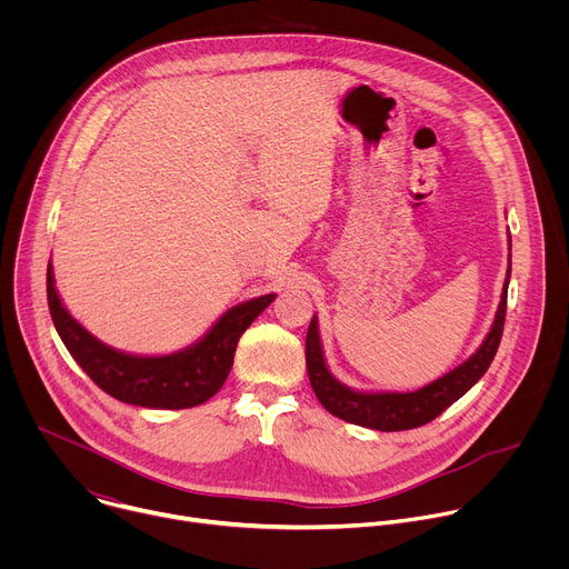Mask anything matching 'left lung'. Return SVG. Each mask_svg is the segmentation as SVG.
<instances>
[{"instance_id": "8db88e82", "label": "left lung", "mask_w": 569, "mask_h": 569, "mask_svg": "<svg viewBox=\"0 0 569 569\" xmlns=\"http://www.w3.org/2000/svg\"><path fill=\"white\" fill-rule=\"evenodd\" d=\"M509 277H511V268L507 272L496 321L489 336H486V340L481 342V347L450 373L408 393L356 391L342 385L338 378H333L327 362H323V351H321L319 331H317V317H312L306 333V369H308V380L317 400L333 417L347 423H356V426L380 430V432L412 430L430 423L443 410H448L455 400H459L486 373V369L491 367L505 331Z\"/></svg>"}]
</instances>
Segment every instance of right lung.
<instances>
[{"mask_svg":"<svg viewBox=\"0 0 569 569\" xmlns=\"http://www.w3.org/2000/svg\"><path fill=\"white\" fill-rule=\"evenodd\" d=\"M274 297L263 295L233 306L184 351L146 358L117 351L80 327L56 292L51 263L47 268L49 312L71 358L112 398L152 410H184L207 402L224 385L240 336Z\"/></svg>","mask_w":569,"mask_h":569,"instance_id":"1","label":"right lung"}]
</instances>
